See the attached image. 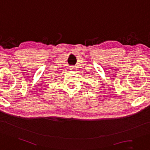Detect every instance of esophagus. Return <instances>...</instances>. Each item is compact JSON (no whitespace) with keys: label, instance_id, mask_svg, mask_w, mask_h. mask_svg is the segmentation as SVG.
I'll return each instance as SVG.
<instances>
[{"label":"esophagus","instance_id":"esophagus-1","mask_svg":"<svg viewBox=\"0 0 150 150\" xmlns=\"http://www.w3.org/2000/svg\"><path fill=\"white\" fill-rule=\"evenodd\" d=\"M69 69L72 71H75L76 69V67H75V66H71L70 68H69Z\"/></svg>","mask_w":150,"mask_h":150}]
</instances>
